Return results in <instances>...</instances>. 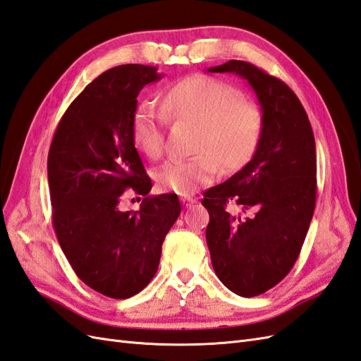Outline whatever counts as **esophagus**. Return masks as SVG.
Masks as SVG:
<instances>
[{
  "mask_svg": "<svg viewBox=\"0 0 361 361\" xmlns=\"http://www.w3.org/2000/svg\"><path fill=\"white\" fill-rule=\"evenodd\" d=\"M180 200H181L184 207H190L192 204H195V202H197V200L192 198V197H181Z\"/></svg>",
  "mask_w": 361,
  "mask_h": 361,
  "instance_id": "obj_1",
  "label": "esophagus"
}]
</instances>
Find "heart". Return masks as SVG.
Listing matches in <instances>:
<instances>
[{
    "label": "heart",
    "mask_w": 361,
    "mask_h": 361,
    "mask_svg": "<svg viewBox=\"0 0 361 361\" xmlns=\"http://www.w3.org/2000/svg\"><path fill=\"white\" fill-rule=\"evenodd\" d=\"M163 116L172 122L197 125L193 152L188 160H171L154 173L163 190L189 195L214 181L221 166L243 169L253 159L264 133L261 108L243 99L241 91L226 82L193 75L173 82L160 96ZM131 138L147 159H160L164 149V120L147 104L138 105L131 122Z\"/></svg>",
    "instance_id": "heart-1"
}]
</instances>
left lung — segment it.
Masks as SVG:
<instances>
[{"label": "left lung", "mask_w": 361, "mask_h": 361, "mask_svg": "<svg viewBox=\"0 0 361 361\" xmlns=\"http://www.w3.org/2000/svg\"><path fill=\"white\" fill-rule=\"evenodd\" d=\"M209 73H235L256 92L264 133L253 159L204 192L206 239L218 279L253 298L273 288L298 261L316 207V143L293 90L253 63L228 61ZM227 205H238L232 214Z\"/></svg>", "instance_id": "8db88e82"}]
</instances>
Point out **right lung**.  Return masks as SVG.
<instances>
[{
    "instance_id": "1",
    "label": "right lung",
    "mask_w": 361,
    "mask_h": 361,
    "mask_svg": "<svg viewBox=\"0 0 361 361\" xmlns=\"http://www.w3.org/2000/svg\"><path fill=\"white\" fill-rule=\"evenodd\" d=\"M155 67L109 68L71 102L49 152L53 227L79 279L113 299L140 293L159 269L161 245L181 206L175 193L147 197L152 183L131 138L137 96L160 80ZM133 187L146 196L138 212H122Z\"/></svg>"
}]
</instances>
